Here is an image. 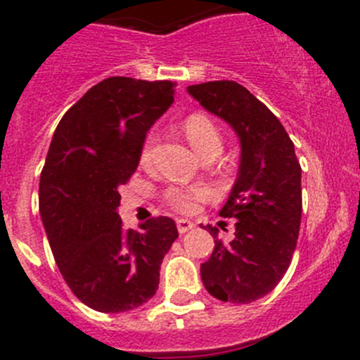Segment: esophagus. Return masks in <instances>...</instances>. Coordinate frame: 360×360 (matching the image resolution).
<instances>
[{"label":"esophagus","instance_id":"34e87169","mask_svg":"<svg viewBox=\"0 0 360 360\" xmlns=\"http://www.w3.org/2000/svg\"><path fill=\"white\" fill-rule=\"evenodd\" d=\"M176 224H177V231H179L181 235L186 233V231H190L191 228L195 226V224L191 223L190 219H177V221H176Z\"/></svg>","mask_w":360,"mask_h":360}]
</instances>
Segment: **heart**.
<instances>
[{
  "label": "heart",
  "instance_id": "obj_1",
  "mask_svg": "<svg viewBox=\"0 0 360 360\" xmlns=\"http://www.w3.org/2000/svg\"><path fill=\"white\" fill-rule=\"evenodd\" d=\"M184 134H186L188 141L193 146V150L198 155L207 153V151H221L223 146V137H221L219 129L216 127V123L210 118H207L205 115H190L184 122ZM151 143H153V137L146 141L143 150V160L150 158L151 153ZM165 200L169 202L170 207H174L179 212H191V210L197 209V205L200 202L205 200L209 197V191L207 188H169L165 191Z\"/></svg>",
  "mask_w": 360,
  "mask_h": 360
}]
</instances>
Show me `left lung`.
Instances as JSON below:
<instances>
[{"label":"left lung","mask_w":360,"mask_h":360,"mask_svg":"<svg viewBox=\"0 0 360 360\" xmlns=\"http://www.w3.org/2000/svg\"><path fill=\"white\" fill-rule=\"evenodd\" d=\"M205 111L224 120L240 141L238 176L221 217H233L235 237L217 240L200 264L209 294L230 303H252L274 291L291 264L301 223V167L282 123L245 86L207 82L188 86Z\"/></svg>","instance_id":"1"}]
</instances>
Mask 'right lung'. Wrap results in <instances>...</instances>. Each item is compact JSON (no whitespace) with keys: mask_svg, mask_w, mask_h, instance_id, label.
I'll return each instance as SVG.
<instances>
[{"mask_svg":"<svg viewBox=\"0 0 360 360\" xmlns=\"http://www.w3.org/2000/svg\"><path fill=\"white\" fill-rule=\"evenodd\" d=\"M174 103L172 82L112 76L57 125L39 179V214L56 263L86 307L120 314L155 296L160 264L179 233L151 217L125 230L118 188L139 165L148 130Z\"/></svg>","mask_w":360,"mask_h":360,"instance_id":"add662e5","label":"right lung"}]
</instances>
